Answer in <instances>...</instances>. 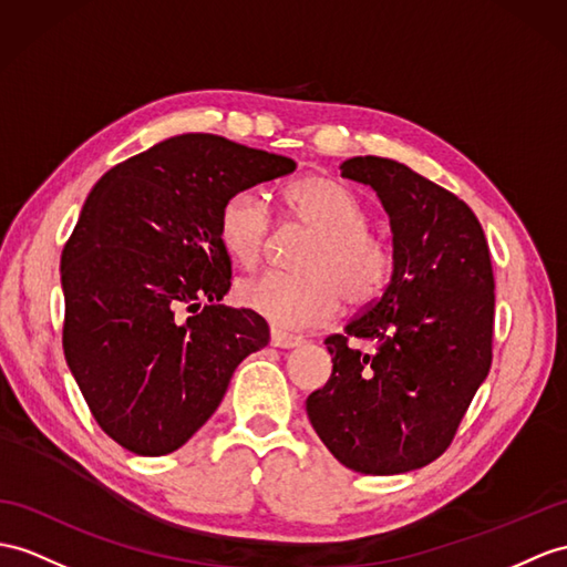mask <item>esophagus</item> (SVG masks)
Instances as JSON below:
<instances>
[{"label": "esophagus", "instance_id": "34e87169", "mask_svg": "<svg viewBox=\"0 0 567 567\" xmlns=\"http://www.w3.org/2000/svg\"><path fill=\"white\" fill-rule=\"evenodd\" d=\"M306 341L298 334H291V331H284L279 327H271V347H279V349H296L300 343Z\"/></svg>", "mask_w": 567, "mask_h": 567}]
</instances>
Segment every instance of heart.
Listing matches in <instances>:
<instances>
[{
  "mask_svg": "<svg viewBox=\"0 0 567 567\" xmlns=\"http://www.w3.org/2000/svg\"><path fill=\"white\" fill-rule=\"evenodd\" d=\"M284 212L291 224L312 230L296 261L300 271H267L245 279L238 298L279 327H317L329 322L347 298L351 308L375 300L392 274V252L368 230V209L351 187L324 175H306L286 185ZM274 220L257 192L230 195L218 214L224 250L243 267H255L271 243Z\"/></svg>",
  "mask_w": 567,
  "mask_h": 567,
  "instance_id": "obj_1",
  "label": "heart"
}]
</instances>
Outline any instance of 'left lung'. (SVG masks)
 <instances>
[{
  "label": "left lung",
  "mask_w": 567,
  "mask_h": 567,
  "mask_svg": "<svg viewBox=\"0 0 567 567\" xmlns=\"http://www.w3.org/2000/svg\"><path fill=\"white\" fill-rule=\"evenodd\" d=\"M341 175L370 185L390 216L392 279L343 334L324 339L331 378L308 416L327 450L353 472L421 468L450 445L493 361L495 281L474 212L404 163L343 161ZM375 338L370 357L348 347Z\"/></svg>",
  "instance_id": "left-lung-1"
}]
</instances>
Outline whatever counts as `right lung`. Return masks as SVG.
Segmentation results:
<instances>
[{
	"mask_svg": "<svg viewBox=\"0 0 567 567\" xmlns=\"http://www.w3.org/2000/svg\"><path fill=\"white\" fill-rule=\"evenodd\" d=\"M296 171L216 134H179L110 168L62 252L66 365L105 435L142 457L212 419L233 372L269 343L265 317L218 306L224 202Z\"/></svg>",
	"mask_w": 567,
	"mask_h": 567,
	"instance_id": "right-lung-1",
	"label": "right lung"
}]
</instances>
